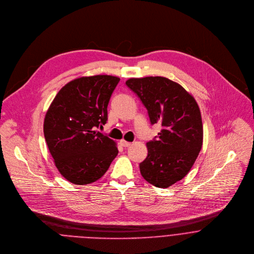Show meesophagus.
<instances>
[{
  "label": "esophagus",
  "mask_w": 254,
  "mask_h": 254,
  "mask_svg": "<svg viewBox=\"0 0 254 254\" xmlns=\"http://www.w3.org/2000/svg\"><path fill=\"white\" fill-rule=\"evenodd\" d=\"M120 145L122 146V147H129L130 145H131V143H129V142H127V141H125V140H121L120 141Z\"/></svg>",
  "instance_id": "obj_1"
}]
</instances>
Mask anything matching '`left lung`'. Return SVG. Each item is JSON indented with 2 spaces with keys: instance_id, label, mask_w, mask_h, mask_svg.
<instances>
[{
  "instance_id": "obj_1",
  "label": "left lung",
  "mask_w": 254,
  "mask_h": 254,
  "mask_svg": "<svg viewBox=\"0 0 254 254\" xmlns=\"http://www.w3.org/2000/svg\"><path fill=\"white\" fill-rule=\"evenodd\" d=\"M126 85L146 106L151 123L162 125L158 139L147 143L141 174L154 186L168 188L186 176L202 149L198 103L182 85L165 77L131 78Z\"/></svg>"
}]
</instances>
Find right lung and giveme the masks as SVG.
I'll use <instances>...</instances> for the list:
<instances>
[{
	"mask_svg": "<svg viewBox=\"0 0 254 254\" xmlns=\"http://www.w3.org/2000/svg\"><path fill=\"white\" fill-rule=\"evenodd\" d=\"M120 79L81 77L64 85L51 102L43 132L60 174L77 185L92 183L107 171L117 144L95 129L107 120V105Z\"/></svg>",
	"mask_w": 254,
	"mask_h": 254,
	"instance_id": "1",
	"label": "right lung"
}]
</instances>
